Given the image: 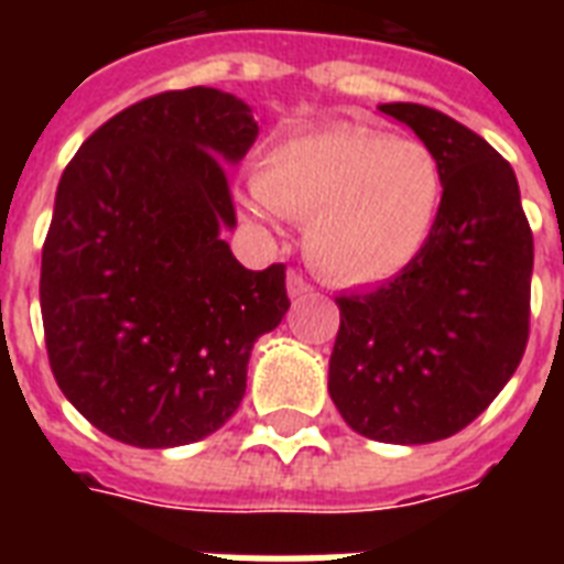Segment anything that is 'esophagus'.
I'll use <instances>...</instances> for the list:
<instances>
[{"label":"esophagus","mask_w":564,"mask_h":564,"mask_svg":"<svg viewBox=\"0 0 564 564\" xmlns=\"http://www.w3.org/2000/svg\"><path fill=\"white\" fill-rule=\"evenodd\" d=\"M286 292H290L292 301H299V299H307L310 292H313V286H310L299 272H290V278H286Z\"/></svg>","instance_id":"obj_1"}]
</instances>
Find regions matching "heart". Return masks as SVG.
Wrapping results in <instances>:
<instances>
[{
	"instance_id": "1",
	"label": "heart",
	"mask_w": 564,
	"mask_h": 564,
	"mask_svg": "<svg viewBox=\"0 0 564 564\" xmlns=\"http://www.w3.org/2000/svg\"><path fill=\"white\" fill-rule=\"evenodd\" d=\"M265 207L307 219L310 263L336 283H375L424 251L445 178L419 140L366 126H334L283 140L254 175Z\"/></svg>"
}]
</instances>
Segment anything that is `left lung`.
Instances as JSON below:
<instances>
[{"mask_svg":"<svg viewBox=\"0 0 564 564\" xmlns=\"http://www.w3.org/2000/svg\"><path fill=\"white\" fill-rule=\"evenodd\" d=\"M377 110L436 154L445 193L403 272L336 299L327 392L360 436L427 445L468 427L524 357L533 230L516 172L480 134L412 101Z\"/></svg>","mask_w":564,"mask_h":564,"instance_id":"obj_1","label":"left lung"}]
</instances>
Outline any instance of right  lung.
Listing matches in <instances>:
<instances>
[{
    "mask_svg": "<svg viewBox=\"0 0 564 564\" xmlns=\"http://www.w3.org/2000/svg\"><path fill=\"white\" fill-rule=\"evenodd\" d=\"M257 131L230 93L170 90L108 119L61 175L40 265L48 366L117 442L216 433L290 310L283 263L251 272L221 239L237 228L225 172Z\"/></svg>",
    "mask_w": 564,
    "mask_h": 564,
    "instance_id": "obj_1",
    "label": "right lung"
}]
</instances>
